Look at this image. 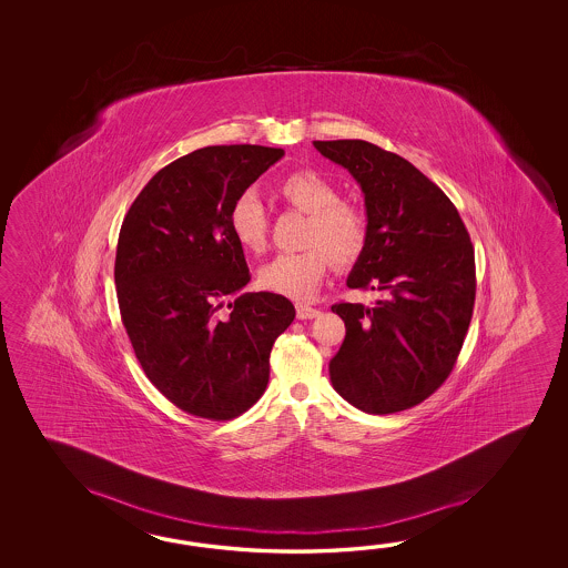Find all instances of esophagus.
<instances>
[{"label":"esophagus","mask_w":568,"mask_h":568,"mask_svg":"<svg viewBox=\"0 0 568 568\" xmlns=\"http://www.w3.org/2000/svg\"><path fill=\"white\" fill-rule=\"evenodd\" d=\"M318 308H313V306H308V304H302V302H298L296 304V316L301 318V321H308V318H316L318 316Z\"/></svg>","instance_id":"34e87169"}]
</instances>
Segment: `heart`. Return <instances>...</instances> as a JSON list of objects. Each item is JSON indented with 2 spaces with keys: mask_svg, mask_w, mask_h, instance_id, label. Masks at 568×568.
<instances>
[{
  "mask_svg": "<svg viewBox=\"0 0 568 568\" xmlns=\"http://www.w3.org/2000/svg\"><path fill=\"white\" fill-rule=\"evenodd\" d=\"M286 203L311 215L301 254H280L260 267L264 290L288 298H311L331 267L349 266L362 257L369 240V219L362 206L338 201V191L316 170H296L278 184ZM231 231L243 250L260 254L267 242L266 206L254 191L243 193L231 209Z\"/></svg>",
  "mask_w": 568,
  "mask_h": 568,
  "instance_id": "1",
  "label": "heart"
}]
</instances>
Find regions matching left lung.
<instances>
[{"instance_id":"8db88e82","label":"left lung","mask_w":568,"mask_h":568,"mask_svg":"<svg viewBox=\"0 0 568 568\" xmlns=\"http://www.w3.org/2000/svg\"><path fill=\"white\" fill-rule=\"evenodd\" d=\"M362 186L369 240L349 288L387 292L374 306L341 302L345 341L328 363L341 398L367 414L408 410L457 362L475 302V255L459 211L408 160L363 140L313 142Z\"/></svg>"}]
</instances>
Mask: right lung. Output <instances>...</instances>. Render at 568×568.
<instances>
[{"mask_svg": "<svg viewBox=\"0 0 568 568\" xmlns=\"http://www.w3.org/2000/svg\"><path fill=\"white\" fill-rule=\"evenodd\" d=\"M282 148L206 145L170 162L135 196L115 255L121 321L148 379L181 410L231 420L266 392L274 341L294 306L274 292H245L235 201Z\"/></svg>", "mask_w": 568, "mask_h": 568, "instance_id": "1", "label": "right lung"}]
</instances>
